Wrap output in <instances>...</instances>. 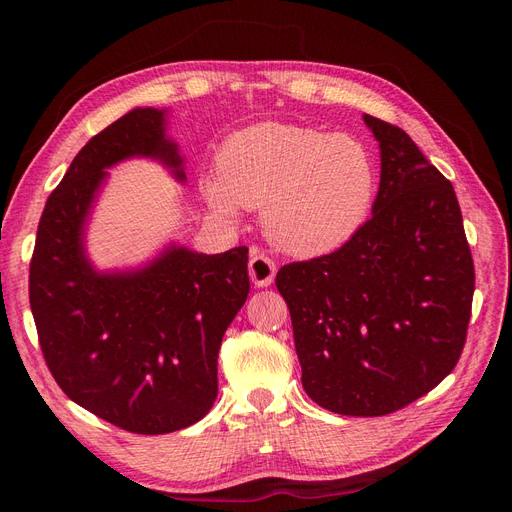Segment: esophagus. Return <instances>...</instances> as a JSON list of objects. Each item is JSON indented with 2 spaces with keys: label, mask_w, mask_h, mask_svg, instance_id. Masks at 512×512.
<instances>
[{
  "label": "esophagus",
  "mask_w": 512,
  "mask_h": 512,
  "mask_svg": "<svg viewBox=\"0 0 512 512\" xmlns=\"http://www.w3.org/2000/svg\"><path fill=\"white\" fill-rule=\"evenodd\" d=\"M275 273H277L275 262H273L269 256H265L262 252L254 250V252H252V258H250V277H252V284L258 286V288H267V286L273 284Z\"/></svg>",
  "instance_id": "1"
}]
</instances>
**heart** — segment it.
Wrapping results in <instances>:
<instances>
[{
  "mask_svg": "<svg viewBox=\"0 0 512 512\" xmlns=\"http://www.w3.org/2000/svg\"><path fill=\"white\" fill-rule=\"evenodd\" d=\"M376 190L367 151L348 136L280 121L232 132L218 170L200 177V194L220 218L262 207V230L280 250L312 258L344 245Z\"/></svg>",
  "mask_w": 512,
  "mask_h": 512,
  "instance_id": "obj_1",
  "label": "heart"
}]
</instances>
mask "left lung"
Masks as SVG:
<instances>
[{"mask_svg":"<svg viewBox=\"0 0 512 512\" xmlns=\"http://www.w3.org/2000/svg\"><path fill=\"white\" fill-rule=\"evenodd\" d=\"M380 145L371 218L320 258L277 271L303 389L346 416H384L427 395L455 369L474 294L461 209L412 138L363 115Z\"/></svg>","mask_w":512,"mask_h":512,"instance_id":"left-lung-1","label":"left lung"}]
</instances>
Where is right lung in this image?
Instances as JSON below:
<instances>
[{"label":"right lung","instance_id":"obj_1","mask_svg":"<svg viewBox=\"0 0 512 512\" xmlns=\"http://www.w3.org/2000/svg\"><path fill=\"white\" fill-rule=\"evenodd\" d=\"M166 111L134 108L79 151L51 192L29 265V305L59 389L119 429L190 427L218 397V352L250 292L247 247L198 254L170 245L147 267L100 273L85 224L106 168L153 158L183 181Z\"/></svg>","mask_w":512,"mask_h":512}]
</instances>
